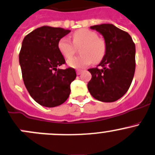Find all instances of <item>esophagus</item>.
Segmentation results:
<instances>
[{
  "mask_svg": "<svg viewBox=\"0 0 155 155\" xmlns=\"http://www.w3.org/2000/svg\"><path fill=\"white\" fill-rule=\"evenodd\" d=\"M82 73V70H76V74H77V75H80Z\"/></svg>",
  "mask_w": 155,
  "mask_h": 155,
  "instance_id": "obj_1",
  "label": "esophagus"
}]
</instances>
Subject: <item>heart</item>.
<instances>
[{
	"label": "heart",
	"mask_w": 155,
	"mask_h": 155,
	"mask_svg": "<svg viewBox=\"0 0 155 155\" xmlns=\"http://www.w3.org/2000/svg\"><path fill=\"white\" fill-rule=\"evenodd\" d=\"M73 43L76 46L82 47L80 49L81 56L75 57L67 61V64L73 68L80 69L94 63H99L106 54V43L98 38L97 33L87 28H82L75 31L73 35ZM60 53L66 59L73 55L75 47L68 38L63 37L58 44Z\"/></svg>",
	"instance_id": "heart-1"
}]
</instances>
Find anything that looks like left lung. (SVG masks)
Returning <instances> with one entry per match:
<instances>
[{"instance_id":"8db88e82","label":"left lung","mask_w":155,"mask_h":155,"mask_svg":"<svg viewBox=\"0 0 155 155\" xmlns=\"http://www.w3.org/2000/svg\"><path fill=\"white\" fill-rule=\"evenodd\" d=\"M104 37L106 54L100 64L101 69L88 70L91 74L88 83L90 94L102 102H114L127 93L136 69V46L131 36L113 24L90 27Z\"/></svg>"}]
</instances>
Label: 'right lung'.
Listing matches in <instances>:
<instances>
[{
	"mask_svg": "<svg viewBox=\"0 0 155 155\" xmlns=\"http://www.w3.org/2000/svg\"><path fill=\"white\" fill-rule=\"evenodd\" d=\"M70 31L44 25L27 35L22 42L19 61L24 84L31 97L46 107L64 103L76 77L73 68L58 69L65 63L58 41Z\"/></svg>",
	"mask_w": 155,
	"mask_h": 155,
	"instance_id": "right-lung-1",
	"label": "right lung"
}]
</instances>
